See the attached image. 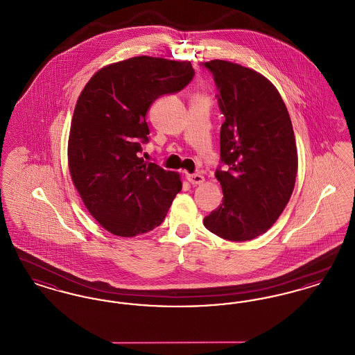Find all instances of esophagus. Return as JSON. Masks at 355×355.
Returning <instances> with one entry per match:
<instances>
[{"mask_svg": "<svg viewBox=\"0 0 355 355\" xmlns=\"http://www.w3.org/2000/svg\"><path fill=\"white\" fill-rule=\"evenodd\" d=\"M186 180L191 184V185H201L205 181L203 175L201 174H186Z\"/></svg>", "mask_w": 355, "mask_h": 355, "instance_id": "1", "label": "esophagus"}]
</instances>
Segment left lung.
Instances as JSON below:
<instances>
[{"label":"left lung","mask_w":355,"mask_h":355,"mask_svg":"<svg viewBox=\"0 0 355 355\" xmlns=\"http://www.w3.org/2000/svg\"><path fill=\"white\" fill-rule=\"evenodd\" d=\"M214 77L220 126V206L205 217L207 230L227 241H250L278 220L295 185L298 154L286 105L268 78L229 61L202 64Z\"/></svg>","instance_id":"obj_1"}]
</instances>
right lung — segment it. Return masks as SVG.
Segmentation results:
<instances>
[{"label":"right lung","instance_id":"1","mask_svg":"<svg viewBox=\"0 0 355 355\" xmlns=\"http://www.w3.org/2000/svg\"><path fill=\"white\" fill-rule=\"evenodd\" d=\"M194 77L189 61L139 55L100 69L85 85L68 142L70 175L86 209L119 236L144 234L165 220L182 182L138 157L149 141L146 113Z\"/></svg>","mask_w":355,"mask_h":355}]
</instances>
